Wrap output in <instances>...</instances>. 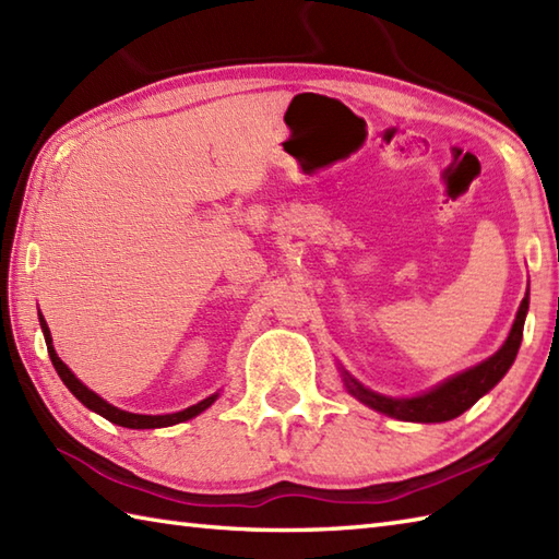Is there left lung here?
I'll use <instances>...</instances> for the list:
<instances>
[{"label": "left lung", "instance_id": "8db88e82", "mask_svg": "<svg viewBox=\"0 0 559 559\" xmlns=\"http://www.w3.org/2000/svg\"><path fill=\"white\" fill-rule=\"evenodd\" d=\"M526 312H528V293H526V298L521 300L514 326H512V331H509L504 346L497 350L492 358H488L476 367H471V370H466V372L447 379L444 384H439L437 389L427 391V394H423V396L389 399L382 394H374V391L365 389L362 384L355 382V379L346 377L350 394L358 396L370 408H374L379 413H386V415H391V418H399V420H411V423L454 420L463 411H468L480 396L488 394V391L507 374L509 367H512L516 353H519V346H521V336H524Z\"/></svg>", "mask_w": 559, "mask_h": 559}]
</instances>
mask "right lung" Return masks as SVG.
Segmentation results:
<instances>
[{
  "instance_id": "add662e5",
  "label": "right lung",
  "mask_w": 559,
  "mask_h": 559,
  "mask_svg": "<svg viewBox=\"0 0 559 559\" xmlns=\"http://www.w3.org/2000/svg\"><path fill=\"white\" fill-rule=\"evenodd\" d=\"M40 326H43V334H45V343H47V353H50V360L55 365L57 374L62 377V382L67 384V389L74 394L83 406L96 411L98 415H103L105 420H110L115 425H122V427H132V430H151V427H168V425H177V423H185L189 418H194V415H199L201 411H206L213 401H216V394L199 401L197 406H189L180 413H170V415H139V413H127V411H120L110 406L108 401H103L98 394H93V391L88 386H83L79 379L71 374L69 367L59 360V355L55 353V346H52V336H50V329H47L45 319L40 314Z\"/></svg>"
}]
</instances>
